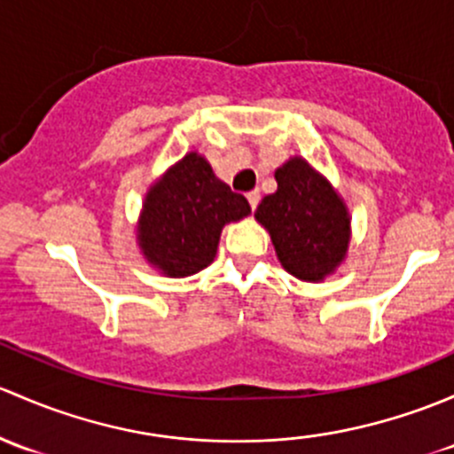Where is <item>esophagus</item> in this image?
I'll use <instances>...</instances> for the list:
<instances>
[{"mask_svg":"<svg viewBox=\"0 0 454 454\" xmlns=\"http://www.w3.org/2000/svg\"><path fill=\"white\" fill-rule=\"evenodd\" d=\"M247 200H249L251 209L258 207V203H260V192H258V190H251V192L247 194Z\"/></svg>","mask_w":454,"mask_h":454,"instance_id":"obj_1","label":"esophagus"}]
</instances>
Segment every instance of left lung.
<instances>
[{"mask_svg": "<svg viewBox=\"0 0 454 454\" xmlns=\"http://www.w3.org/2000/svg\"><path fill=\"white\" fill-rule=\"evenodd\" d=\"M278 190L264 196L255 218L270 233L284 269L303 282H321L345 260L349 214L306 159L293 157L275 170Z\"/></svg>", "mask_w": 454, "mask_h": 454, "instance_id": "obj_1", "label": "left lung"}]
</instances>
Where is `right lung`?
Segmentation results:
<instances>
[{
    "label": "right lung",
    "instance_id": "add662e5",
    "mask_svg": "<svg viewBox=\"0 0 454 454\" xmlns=\"http://www.w3.org/2000/svg\"><path fill=\"white\" fill-rule=\"evenodd\" d=\"M249 214V200L231 192L207 159L188 153L148 190L137 225L139 249L168 278H188L216 258L223 227Z\"/></svg>",
    "mask_w": 454,
    "mask_h": 454
}]
</instances>
